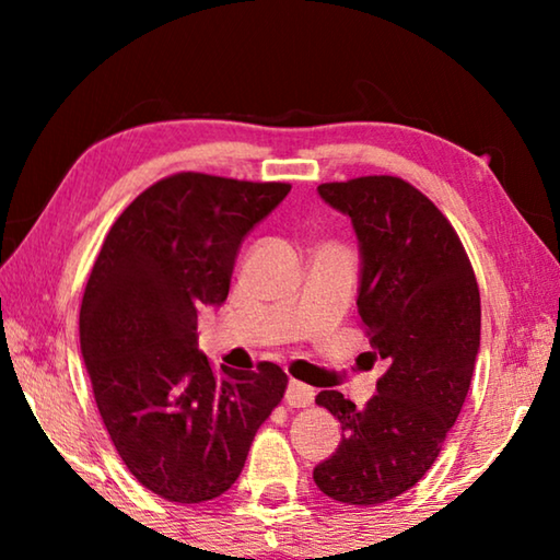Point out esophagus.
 I'll use <instances>...</instances> for the list:
<instances>
[{
    "label": "esophagus",
    "mask_w": 560,
    "mask_h": 560,
    "mask_svg": "<svg viewBox=\"0 0 560 560\" xmlns=\"http://www.w3.org/2000/svg\"><path fill=\"white\" fill-rule=\"evenodd\" d=\"M314 387L303 385L299 381H289V387H287V405L291 407H306L314 402Z\"/></svg>",
    "instance_id": "1"
}]
</instances>
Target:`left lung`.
I'll list each match as a JSON object with an SVG mask.
<instances>
[{
  "label": "left lung",
  "mask_w": 560,
  "mask_h": 560,
  "mask_svg": "<svg viewBox=\"0 0 560 560\" xmlns=\"http://www.w3.org/2000/svg\"><path fill=\"white\" fill-rule=\"evenodd\" d=\"M358 236V314L387 371L365 407L316 395L343 438L316 464L326 497L371 506L424 477L457 422L479 353L481 306L467 252L420 189L390 175L318 185Z\"/></svg>",
  "instance_id": "1"
}]
</instances>
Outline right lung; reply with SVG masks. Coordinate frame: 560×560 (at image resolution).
Instances as JSON below:
<instances>
[{"instance_id": "add662e5", "label": "right lung", "mask_w": 560, "mask_h": 560, "mask_svg": "<svg viewBox=\"0 0 560 560\" xmlns=\"http://www.w3.org/2000/svg\"><path fill=\"white\" fill-rule=\"evenodd\" d=\"M287 183L179 173L132 200L83 291V363L113 444L140 485L177 504L224 494L289 377L273 363L214 373L197 311L230 293L244 236Z\"/></svg>"}]
</instances>
